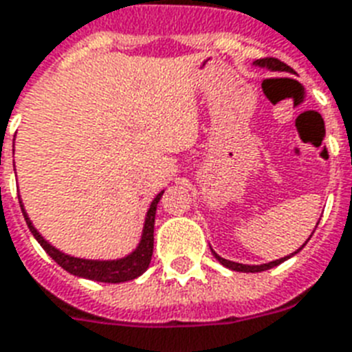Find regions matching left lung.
<instances>
[{
  "label": "left lung",
  "mask_w": 352,
  "mask_h": 352,
  "mask_svg": "<svg viewBox=\"0 0 352 352\" xmlns=\"http://www.w3.org/2000/svg\"><path fill=\"white\" fill-rule=\"evenodd\" d=\"M253 65L258 68H265V70H270V72H289V74H295V70L291 67H287L285 63L278 61V59H275V57H265V59H256V61H253ZM318 226V224H316ZM315 233V231H313ZM313 233L309 235V239L313 236ZM307 239V241H309ZM307 241L302 244V248H304L305 244H307ZM211 248V245H210ZM302 248H298V250L295 251V253H291V255L284 256V258H278V260H273V262H267V264H260V265H253V264H241V262H233V260H228V258H222L221 255H217L215 250L211 248V253H213V256H215L219 262H221L224 267H228V270L231 271H241V273H260V271H267L271 270V267H275V265L282 264V262H285L287 258H291V256H295L296 253H298Z\"/></svg>",
  "instance_id": "obj_1"
}]
</instances>
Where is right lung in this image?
Instances as JSON below:
<instances>
[{
    "label": "right lung",
    "mask_w": 352,
    "mask_h": 352,
    "mask_svg": "<svg viewBox=\"0 0 352 352\" xmlns=\"http://www.w3.org/2000/svg\"><path fill=\"white\" fill-rule=\"evenodd\" d=\"M162 193H157L155 199L151 201L150 208L144 217V224H142V233L139 239V244L135 245V250L128 253V255L121 256V258H108V260H99V258H81V256H72L68 253H63L61 250L54 248L39 231L34 228L30 217H28L23 201H19L21 206L23 217L27 221L28 230L34 235L41 248L47 251L50 258H54L57 264L61 265L63 270L68 271L70 275L79 276V278L87 280H96V282H104V284H121V282H128L137 276H141L150 265L151 255H153V226H155V211L157 204L161 201Z\"/></svg>",
    "instance_id": "add662e5"
}]
</instances>
